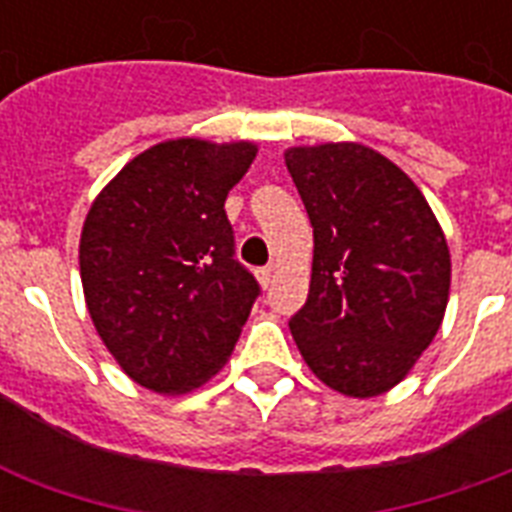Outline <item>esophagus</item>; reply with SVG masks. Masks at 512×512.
Returning <instances> with one entry per match:
<instances>
[{
	"mask_svg": "<svg viewBox=\"0 0 512 512\" xmlns=\"http://www.w3.org/2000/svg\"><path fill=\"white\" fill-rule=\"evenodd\" d=\"M271 279H273L271 265H265V268H260V271H257V281H260L263 287H268V284H271Z\"/></svg>",
	"mask_w": 512,
	"mask_h": 512,
	"instance_id": "esophagus-1",
	"label": "esophagus"
}]
</instances>
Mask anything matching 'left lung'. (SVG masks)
I'll list each match as a JSON object with an SVG mask.
<instances>
[{
    "mask_svg": "<svg viewBox=\"0 0 512 512\" xmlns=\"http://www.w3.org/2000/svg\"><path fill=\"white\" fill-rule=\"evenodd\" d=\"M313 225L311 292L289 329L329 388L380 396L436 337L449 300V247L420 188L358 143L289 148Z\"/></svg>",
    "mask_w": 512,
    "mask_h": 512,
    "instance_id": "left-lung-1",
    "label": "left lung"
}]
</instances>
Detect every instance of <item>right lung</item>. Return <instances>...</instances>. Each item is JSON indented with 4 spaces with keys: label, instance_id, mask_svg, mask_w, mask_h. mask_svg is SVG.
I'll return each mask as SVG.
<instances>
[{
    "label": "right lung",
    "instance_id": "add662e5",
    "mask_svg": "<svg viewBox=\"0 0 512 512\" xmlns=\"http://www.w3.org/2000/svg\"><path fill=\"white\" fill-rule=\"evenodd\" d=\"M255 154L252 143H159L90 207L79 244L87 308L143 388H199L239 340L260 284L236 260L225 199Z\"/></svg>",
    "mask_w": 512,
    "mask_h": 512
}]
</instances>
